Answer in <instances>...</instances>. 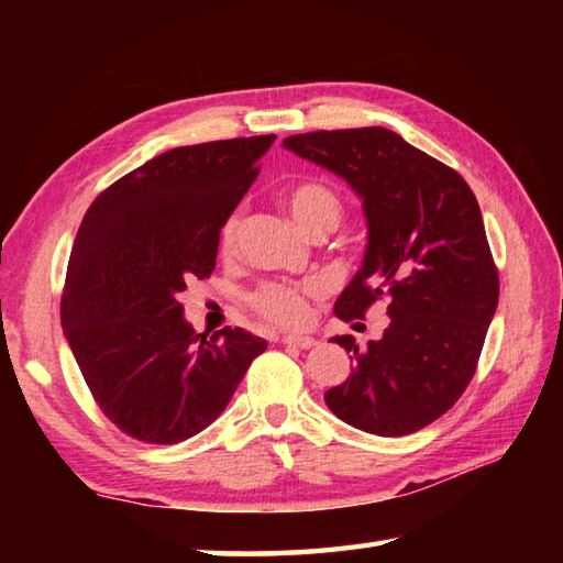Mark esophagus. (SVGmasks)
<instances>
[{
  "label": "esophagus",
  "mask_w": 563,
  "mask_h": 563,
  "mask_svg": "<svg viewBox=\"0 0 563 563\" xmlns=\"http://www.w3.org/2000/svg\"><path fill=\"white\" fill-rule=\"evenodd\" d=\"M283 343H285V345H292V349H302V351H307V349H312V345H317V341H314L312 336H285Z\"/></svg>",
  "instance_id": "34e87169"
}]
</instances>
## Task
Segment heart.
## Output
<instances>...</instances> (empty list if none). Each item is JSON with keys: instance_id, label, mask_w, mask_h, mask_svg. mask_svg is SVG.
I'll return each instance as SVG.
<instances>
[{"instance_id": "obj_1", "label": "heart", "mask_w": 563, "mask_h": 563, "mask_svg": "<svg viewBox=\"0 0 563 563\" xmlns=\"http://www.w3.org/2000/svg\"><path fill=\"white\" fill-rule=\"evenodd\" d=\"M285 208L292 214V220L312 236L317 232H333L341 222L343 206L341 198L333 190L319 181H305L292 186L283 198ZM239 239V214H230L224 220L220 232L222 251H232ZM251 307L256 312L273 321L278 327H302L309 317V307L305 295L290 288V285L266 283L251 295Z\"/></svg>"}]
</instances>
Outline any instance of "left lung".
<instances>
[{
	"instance_id": "obj_1",
	"label": "left lung",
	"mask_w": 563,
	"mask_h": 563,
	"mask_svg": "<svg viewBox=\"0 0 563 563\" xmlns=\"http://www.w3.org/2000/svg\"><path fill=\"white\" fill-rule=\"evenodd\" d=\"M283 147L341 176L363 202L365 258L333 312L363 319L387 300L379 341L357 349L353 336L331 339L355 367L324 401L365 433H416L462 397L498 307L479 202L457 172L387 128L317 130Z\"/></svg>"
}]
</instances>
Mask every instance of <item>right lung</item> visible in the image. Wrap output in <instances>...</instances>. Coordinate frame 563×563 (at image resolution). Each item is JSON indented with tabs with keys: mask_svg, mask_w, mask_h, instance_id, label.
I'll use <instances>...</instances> for the list:
<instances>
[{
	"mask_svg": "<svg viewBox=\"0 0 563 563\" xmlns=\"http://www.w3.org/2000/svg\"><path fill=\"white\" fill-rule=\"evenodd\" d=\"M275 135L176 147L91 202L69 254L63 329L101 411L152 445L208 428L266 341L224 327L196 333L176 300L208 278L220 230Z\"/></svg>",
	"mask_w": 563,
	"mask_h": 563,
	"instance_id": "right-lung-1",
	"label": "right lung"
}]
</instances>
